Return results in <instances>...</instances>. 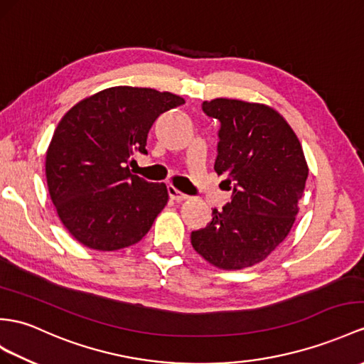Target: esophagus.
Segmentation results:
<instances>
[{
    "label": "esophagus",
    "mask_w": 364,
    "mask_h": 364,
    "mask_svg": "<svg viewBox=\"0 0 364 364\" xmlns=\"http://www.w3.org/2000/svg\"><path fill=\"white\" fill-rule=\"evenodd\" d=\"M168 194H170V198L176 202H182V200L188 199L187 194H183L182 191H179L176 187H173V185H171V187H168Z\"/></svg>",
    "instance_id": "1"
}]
</instances>
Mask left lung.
Here are the masks:
<instances>
[{
  "mask_svg": "<svg viewBox=\"0 0 364 364\" xmlns=\"http://www.w3.org/2000/svg\"><path fill=\"white\" fill-rule=\"evenodd\" d=\"M202 109L220 122L215 171L233 194L223 211L213 210L208 227L191 233V245L218 269L252 267L278 249L295 224L309 174L303 146L269 105L215 99Z\"/></svg>",
  "mask_w": 364,
  "mask_h": 364,
  "instance_id": "obj_1",
  "label": "left lung"
}]
</instances>
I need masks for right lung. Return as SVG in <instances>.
<instances>
[{
    "instance_id": "obj_1",
    "label": "right lung",
    "mask_w": 364,
    "mask_h": 364,
    "mask_svg": "<svg viewBox=\"0 0 364 364\" xmlns=\"http://www.w3.org/2000/svg\"><path fill=\"white\" fill-rule=\"evenodd\" d=\"M185 103L151 87L114 86L80 100L54 131L46 151L52 203L68 232L87 249L137 244L168 202L165 183L131 174L137 151L162 112Z\"/></svg>"
}]
</instances>
